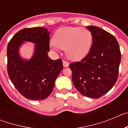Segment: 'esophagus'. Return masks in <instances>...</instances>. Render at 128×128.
<instances>
[{"label": "esophagus", "instance_id": "esophagus-1", "mask_svg": "<svg viewBox=\"0 0 128 128\" xmlns=\"http://www.w3.org/2000/svg\"><path fill=\"white\" fill-rule=\"evenodd\" d=\"M63 65L64 67H67V66H69V63H68L66 61H63Z\"/></svg>", "mask_w": 128, "mask_h": 128}]
</instances>
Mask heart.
<instances>
[{
	"mask_svg": "<svg viewBox=\"0 0 128 128\" xmlns=\"http://www.w3.org/2000/svg\"><path fill=\"white\" fill-rule=\"evenodd\" d=\"M92 44L90 30L81 27H64L55 32L50 47L54 50L65 48L66 56L72 60L80 61L90 52Z\"/></svg>",
	"mask_w": 128,
	"mask_h": 128,
	"instance_id": "heart-1",
	"label": "heart"
}]
</instances>
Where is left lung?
<instances>
[{
  "label": "left lung",
  "instance_id": "obj_1",
  "mask_svg": "<svg viewBox=\"0 0 128 128\" xmlns=\"http://www.w3.org/2000/svg\"><path fill=\"white\" fill-rule=\"evenodd\" d=\"M92 34L90 52L81 62L70 63L72 82L82 95L98 99L117 81L121 54L112 34L96 26H87Z\"/></svg>",
  "mask_w": 128,
  "mask_h": 128
}]
</instances>
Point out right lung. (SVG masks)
Here are the masks:
<instances>
[{
  "label": "right lung",
  "mask_w": 128,
  "mask_h": 128,
  "mask_svg": "<svg viewBox=\"0 0 128 128\" xmlns=\"http://www.w3.org/2000/svg\"><path fill=\"white\" fill-rule=\"evenodd\" d=\"M49 32L46 28H26L15 34L7 48L8 73L14 87L24 97L43 100L51 94L55 81L63 69L61 59L48 56ZM25 41L35 44L32 58L28 60L20 56L19 49Z\"/></svg>",
  "instance_id": "obj_1"
}]
</instances>
